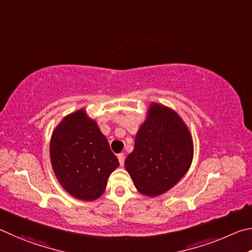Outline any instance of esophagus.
Listing matches in <instances>:
<instances>
[{"instance_id": "obj_1", "label": "esophagus", "mask_w": 252, "mask_h": 252, "mask_svg": "<svg viewBox=\"0 0 252 252\" xmlns=\"http://www.w3.org/2000/svg\"><path fill=\"white\" fill-rule=\"evenodd\" d=\"M117 158H118L119 164H121V166H123V165H124V161H125V155H124V153H122V154H118Z\"/></svg>"}]
</instances>
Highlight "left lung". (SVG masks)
Returning a JSON list of instances; mask_svg holds the SVG:
<instances>
[{
  "label": "left lung",
  "instance_id": "left-lung-1",
  "mask_svg": "<svg viewBox=\"0 0 252 252\" xmlns=\"http://www.w3.org/2000/svg\"><path fill=\"white\" fill-rule=\"evenodd\" d=\"M192 157V138L186 124L175 110L153 103L136 135L134 151L126 158L125 168L139 192L156 197L186 175Z\"/></svg>",
  "mask_w": 252,
  "mask_h": 252
}]
</instances>
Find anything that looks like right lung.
I'll return each instance as SVG.
<instances>
[{
  "mask_svg": "<svg viewBox=\"0 0 252 252\" xmlns=\"http://www.w3.org/2000/svg\"><path fill=\"white\" fill-rule=\"evenodd\" d=\"M53 170L66 191L81 200L103 195L109 175L119 162L94 119L84 109L62 119L52 134Z\"/></svg>",
  "mask_w": 252,
  "mask_h": 252,
  "instance_id": "obj_1",
  "label": "right lung"
}]
</instances>
